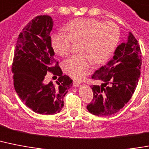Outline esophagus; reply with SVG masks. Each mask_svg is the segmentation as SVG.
I'll return each mask as SVG.
<instances>
[{"instance_id":"34e87169","label":"esophagus","mask_w":149,"mask_h":149,"mask_svg":"<svg viewBox=\"0 0 149 149\" xmlns=\"http://www.w3.org/2000/svg\"><path fill=\"white\" fill-rule=\"evenodd\" d=\"M73 84H72V86H73V87H78L80 85V83L79 82H77V81H73Z\"/></svg>"}]
</instances>
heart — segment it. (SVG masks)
Here are the masks:
<instances>
[{
    "label": "heart",
    "mask_w": 149,
    "mask_h": 149,
    "mask_svg": "<svg viewBox=\"0 0 149 149\" xmlns=\"http://www.w3.org/2000/svg\"><path fill=\"white\" fill-rule=\"evenodd\" d=\"M65 32L52 35L54 52L66 56L72 51L74 43H80L81 54L64 63V70L75 79H80L92 68L93 63L106 62L116 49L119 40V30L113 23H102L90 18H79L69 23Z\"/></svg>",
    "instance_id": "heart-1"
}]
</instances>
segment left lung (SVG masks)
Here are the masks:
<instances>
[{"label":"left lung","instance_id":"obj_1","mask_svg":"<svg viewBox=\"0 0 149 149\" xmlns=\"http://www.w3.org/2000/svg\"><path fill=\"white\" fill-rule=\"evenodd\" d=\"M141 57L137 40L129 32L127 41L117 47L112 59L92 76L102 83L91 86L93 99L86 106L90 113L109 116L124 107L138 85L141 74Z\"/></svg>","mask_w":149,"mask_h":149}]
</instances>
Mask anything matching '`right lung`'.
<instances>
[{
  "label": "right lung",
  "instance_id": "add662e5",
  "mask_svg": "<svg viewBox=\"0 0 149 149\" xmlns=\"http://www.w3.org/2000/svg\"><path fill=\"white\" fill-rule=\"evenodd\" d=\"M54 20L49 16L33 18L19 34L14 50L12 72L16 93L33 112L54 115L63 107V97L72 86V80L63 75L56 63L49 33ZM47 72L59 78L56 84H46Z\"/></svg>",
  "mask_w": 149,
  "mask_h": 149
}]
</instances>
